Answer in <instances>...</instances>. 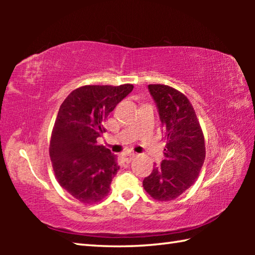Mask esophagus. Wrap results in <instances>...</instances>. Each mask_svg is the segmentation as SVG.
I'll return each instance as SVG.
<instances>
[{
    "label": "esophagus",
    "mask_w": 255,
    "mask_h": 255,
    "mask_svg": "<svg viewBox=\"0 0 255 255\" xmlns=\"http://www.w3.org/2000/svg\"><path fill=\"white\" fill-rule=\"evenodd\" d=\"M120 157L123 158L124 162L129 163V162H131L132 159L136 157V154H133V153H124V154L120 155Z\"/></svg>",
    "instance_id": "obj_1"
}]
</instances>
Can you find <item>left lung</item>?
<instances>
[{"mask_svg":"<svg viewBox=\"0 0 255 255\" xmlns=\"http://www.w3.org/2000/svg\"><path fill=\"white\" fill-rule=\"evenodd\" d=\"M166 139L164 159L155 165L143 187L158 201H170L195 183L206 157L205 138L188 98L171 86L149 84Z\"/></svg>","mask_w":255,"mask_h":255,"instance_id":"1","label":"left lung"}]
</instances>
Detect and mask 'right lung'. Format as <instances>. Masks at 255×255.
Listing matches in <instances>:
<instances>
[{
  "instance_id": "add662e5",
  "label": "right lung",
  "mask_w": 255,
  "mask_h": 255,
  "mask_svg": "<svg viewBox=\"0 0 255 255\" xmlns=\"http://www.w3.org/2000/svg\"><path fill=\"white\" fill-rule=\"evenodd\" d=\"M132 84L85 85L68 94L51 132L49 155L63 189L83 204L102 200L117 174V156L97 138L116 106L132 91Z\"/></svg>"
}]
</instances>
